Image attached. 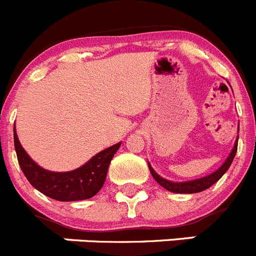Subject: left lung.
I'll use <instances>...</instances> for the list:
<instances>
[{"instance_id": "obj_1", "label": "left lung", "mask_w": 256, "mask_h": 256, "mask_svg": "<svg viewBox=\"0 0 256 256\" xmlns=\"http://www.w3.org/2000/svg\"><path fill=\"white\" fill-rule=\"evenodd\" d=\"M237 142H238V138H237L236 142H234V146L232 148L228 158L224 160V163L218 168L217 171H214L213 174H208V176L202 177V178L192 180V181H186V182H172V181H168V180L160 177L148 163L149 170H150L152 176L154 177V180H156V182L160 184L162 188H164L166 190L171 191V192H176V194H195V192H200V191L206 190V188H210L212 185H214V184L217 182L218 180L227 172V170H228L230 166H231L232 160H234V156H236Z\"/></svg>"}]
</instances>
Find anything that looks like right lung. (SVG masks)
<instances>
[{
  "mask_svg": "<svg viewBox=\"0 0 256 256\" xmlns=\"http://www.w3.org/2000/svg\"><path fill=\"white\" fill-rule=\"evenodd\" d=\"M14 144L20 168L33 188L58 202H76L94 196L102 188L108 167L121 142L112 145L68 172H52L36 164L22 146L14 126Z\"/></svg>",
  "mask_w": 256,
  "mask_h": 256,
  "instance_id": "right-lung-1",
  "label": "right lung"
}]
</instances>
